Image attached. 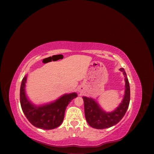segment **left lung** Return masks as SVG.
Listing matches in <instances>:
<instances>
[{"label": "left lung", "instance_id": "1", "mask_svg": "<svg viewBox=\"0 0 154 154\" xmlns=\"http://www.w3.org/2000/svg\"><path fill=\"white\" fill-rule=\"evenodd\" d=\"M125 80V94L121 104L114 111L106 112L102 110L99 105L92 98L83 96L85 118L91 127L97 129H103L112 127L119 123L123 118L130 103V91L128 78L125 69L121 68Z\"/></svg>", "mask_w": 154, "mask_h": 154}]
</instances>
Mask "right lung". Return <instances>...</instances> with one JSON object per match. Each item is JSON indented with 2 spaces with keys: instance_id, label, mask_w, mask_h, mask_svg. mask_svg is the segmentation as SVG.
Instances as JSON below:
<instances>
[{
  "instance_id": "1",
  "label": "right lung",
  "mask_w": 154,
  "mask_h": 154,
  "mask_svg": "<svg viewBox=\"0 0 154 154\" xmlns=\"http://www.w3.org/2000/svg\"><path fill=\"white\" fill-rule=\"evenodd\" d=\"M27 76L22 79L20 101L23 112L29 122L35 127L51 130L57 128L63 121L66 107L72 100L77 97L75 92L65 94L53 103L40 106H36L27 100L25 93V85Z\"/></svg>"
}]
</instances>
